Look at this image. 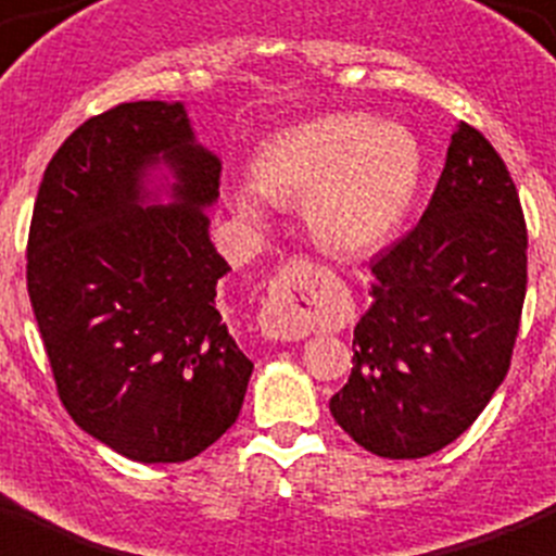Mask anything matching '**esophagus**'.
Returning a JSON list of instances; mask_svg holds the SVG:
<instances>
[{"label":"esophagus","instance_id":"esophagus-1","mask_svg":"<svg viewBox=\"0 0 556 556\" xmlns=\"http://www.w3.org/2000/svg\"><path fill=\"white\" fill-rule=\"evenodd\" d=\"M314 282L317 268L305 260H293L270 282L268 300L260 314V328L268 340H302L314 328Z\"/></svg>","mask_w":556,"mask_h":556}]
</instances>
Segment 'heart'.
Instances as JSON below:
<instances>
[{
    "instance_id": "b5f03b06",
    "label": "heart",
    "mask_w": 556,
    "mask_h": 556,
    "mask_svg": "<svg viewBox=\"0 0 556 556\" xmlns=\"http://www.w3.org/2000/svg\"><path fill=\"white\" fill-rule=\"evenodd\" d=\"M419 176L422 151L405 128L363 114H325L270 134L254 153V179L233 188L231 205L248 223H265L270 200H305L317 245L368 254L400 228Z\"/></svg>"
}]
</instances>
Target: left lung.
Returning <instances> with one entry per match:
<instances>
[{"instance_id": "obj_1", "label": "left lung", "mask_w": 556, "mask_h": 556, "mask_svg": "<svg viewBox=\"0 0 556 556\" xmlns=\"http://www.w3.org/2000/svg\"><path fill=\"white\" fill-rule=\"evenodd\" d=\"M526 248L511 174L489 139L459 122L419 225L371 263L374 302L354 328V368L331 396L337 426L356 445L417 459L471 428L511 365Z\"/></svg>"}]
</instances>
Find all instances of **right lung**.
Listing matches in <instances>:
<instances>
[{"label":"right lung","instance_id":"add662e5","mask_svg":"<svg viewBox=\"0 0 556 556\" xmlns=\"http://www.w3.org/2000/svg\"><path fill=\"white\" fill-rule=\"evenodd\" d=\"M219 170L182 102L142 99L83 122L36 193L28 293L59 400L134 463L214 445L254 371L216 308L231 270L207 237Z\"/></svg>","mask_w":556,"mask_h":556}]
</instances>
